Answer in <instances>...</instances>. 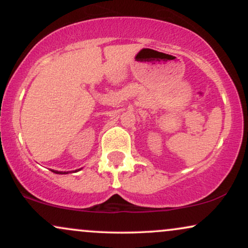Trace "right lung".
<instances>
[{"label": "right lung", "instance_id": "right-lung-1", "mask_svg": "<svg viewBox=\"0 0 248 248\" xmlns=\"http://www.w3.org/2000/svg\"><path fill=\"white\" fill-rule=\"evenodd\" d=\"M52 171L55 172V173H67L66 171H64V172H62V171H57V170H52Z\"/></svg>", "mask_w": 248, "mask_h": 248}]
</instances>
